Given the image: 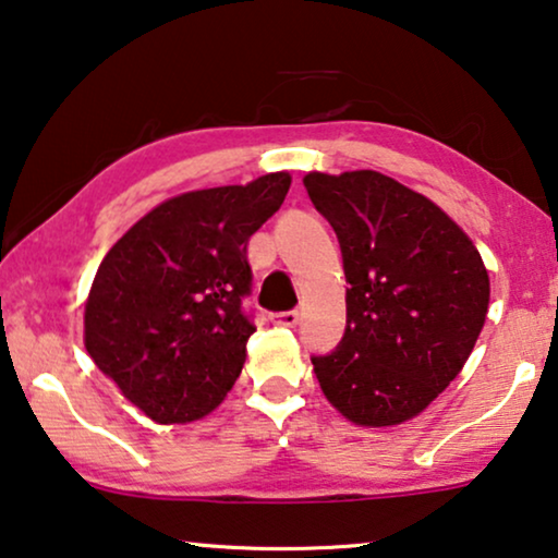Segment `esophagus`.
Wrapping results in <instances>:
<instances>
[{"mask_svg": "<svg viewBox=\"0 0 558 558\" xmlns=\"http://www.w3.org/2000/svg\"><path fill=\"white\" fill-rule=\"evenodd\" d=\"M270 320H272V326L295 328L298 320H301V316H298V311H288V313H276V316H272Z\"/></svg>", "mask_w": 558, "mask_h": 558, "instance_id": "obj_1", "label": "esophagus"}]
</instances>
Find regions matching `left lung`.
I'll return each mask as SVG.
<instances>
[{"instance_id":"8db88e82","label":"left lung","mask_w":558,"mask_h":558,"mask_svg":"<svg viewBox=\"0 0 558 558\" xmlns=\"http://www.w3.org/2000/svg\"><path fill=\"white\" fill-rule=\"evenodd\" d=\"M305 190L339 238L347 333L313 372L361 427L404 425L462 372L483 331L490 278L454 219L372 169L308 171Z\"/></svg>"}]
</instances>
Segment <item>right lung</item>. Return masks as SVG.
<instances>
[{"label": "right lung", "mask_w": 558, "mask_h": 558, "mask_svg": "<svg viewBox=\"0 0 558 558\" xmlns=\"http://www.w3.org/2000/svg\"><path fill=\"white\" fill-rule=\"evenodd\" d=\"M288 171L156 204L100 263L83 343L121 395L159 425L217 410L255 333L242 313L247 242L276 215Z\"/></svg>", "instance_id": "obj_1"}]
</instances>
